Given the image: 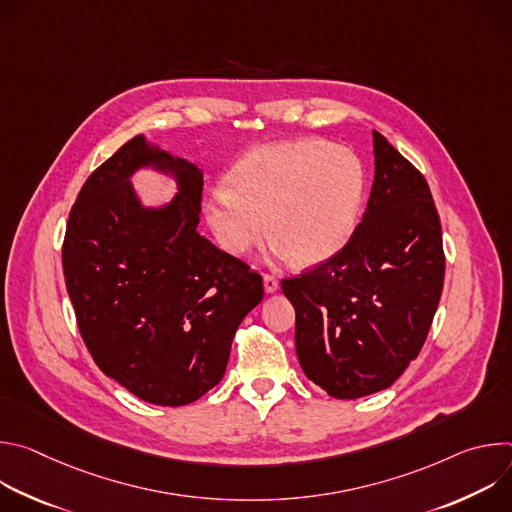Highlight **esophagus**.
Instances as JSON below:
<instances>
[{
	"label": "esophagus",
	"mask_w": 512,
	"mask_h": 512,
	"mask_svg": "<svg viewBox=\"0 0 512 512\" xmlns=\"http://www.w3.org/2000/svg\"><path fill=\"white\" fill-rule=\"evenodd\" d=\"M263 287H265V294H275L279 289V279L273 275H263Z\"/></svg>",
	"instance_id": "obj_1"
}]
</instances>
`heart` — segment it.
<instances>
[{
  "mask_svg": "<svg viewBox=\"0 0 512 512\" xmlns=\"http://www.w3.org/2000/svg\"><path fill=\"white\" fill-rule=\"evenodd\" d=\"M367 186V168L344 145L273 141L249 150L225 176V188L206 196L202 212L231 257H245L267 233L273 259L316 267L354 237Z\"/></svg>",
  "mask_w": 512,
  "mask_h": 512,
  "instance_id": "heart-1",
  "label": "heart"
}]
</instances>
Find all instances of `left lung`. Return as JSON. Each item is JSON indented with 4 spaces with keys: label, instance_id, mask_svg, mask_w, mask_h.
I'll return each instance as SVG.
<instances>
[{
    "label": "left lung",
    "instance_id": "1",
    "mask_svg": "<svg viewBox=\"0 0 512 512\" xmlns=\"http://www.w3.org/2000/svg\"><path fill=\"white\" fill-rule=\"evenodd\" d=\"M375 182L350 243L283 279L306 377L336 399L391 387L419 354L444 287L442 225L429 186L379 131Z\"/></svg>",
    "mask_w": 512,
    "mask_h": 512
}]
</instances>
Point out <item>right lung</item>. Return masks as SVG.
<instances>
[{
  "mask_svg": "<svg viewBox=\"0 0 512 512\" xmlns=\"http://www.w3.org/2000/svg\"><path fill=\"white\" fill-rule=\"evenodd\" d=\"M177 182L166 205H143L130 178ZM202 170L143 133L101 164L70 210L66 289L97 367L129 393L180 407L221 383L243 318L263 300L259 273L200 237Z\"/></svg>",
  "mask_w": 512,
  "mask_h": 512,
  "instance_id": "add662e5",
  "label": "right lung"
}]
</instances>
